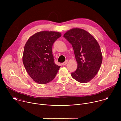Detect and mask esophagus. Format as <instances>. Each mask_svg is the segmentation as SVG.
<instances>
[{
	"label": "esophagus",
	"instance_id": "1",
	"mask_svg": "<svg viewBox=\"0 0 121 121\" xmlns=\"http://www.w3.org/2000/svg\"><path fill=\"white\" fill-rule=\"evenodd\" d=\"M68 60H66L65 62H64V63H63L62 64V65H65L67 63H68Z\"/></svg>",
	"mask_w": 121,
	"mask_h": 121
}]
</instances>
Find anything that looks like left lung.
Returning <instances> with one entry per match:
<instances>
[{"label": "left lung", "mask_w": 121, "mask_h": 121, "mask_svg": "<svg viewBox=\"0 0 121 121\" xmlns=\"http://www.w3.org/2000/svg\"><path fill=\"white\" fill-rule=\"evenodd\" d=\"M64 37L71 44L78 63L72 77L82 83L90 81L99 71L102 61L98 42L89 32L78 28L67 31Z\"/></svg>", "instance_id": "8db88e82"}]
</instances>
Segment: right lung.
I'll list each match as a JSON object with an SVG mask.
<instances>
[{"instance_id":"right-lung-1","label":"right lung","mask_w":121,"mask_h":121,"mask_svg":"<svg viewBox=\"0 0 121 121\" xmlns=\"http://www.w3.org/2000/svg\"><path fill=\"white\" fill-rule=\"evenodd\" d=\"M60 32L42 31L30 36L23 51L22 61L30 77L40 84H47L56 76L60 66L54 62L52 46Z\"/></svg>"}]
</instances>
